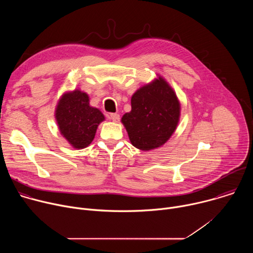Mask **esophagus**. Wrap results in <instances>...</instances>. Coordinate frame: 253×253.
Instances as JSON below:
<instances>
[{
	"mask_svg": "<svg viewBox=\"0 0 253 253\" xmlns=\"http://www.w3.org/2000/svg\"><path fill=\"white\" fill-rule=\"evenodd\" d=\"M108 119L113 121V122H118L120 119V115L117 113H110L109 115H108Z\"/></svg>",
	"mask_w": 253,
	"mask_h": 253,
	"instance_id": "obj_1",
	"label": "esophagus"
}]
</instances>
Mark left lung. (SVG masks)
Returning a JSON list of instances; mask_svg holds the SVG:
<instances>
[{
  "instance_id": "obj_1",
  "label": "left lung",
  "mask_w": 253,
  "mask_h": 253,
  "mask_svg": "<svg viewBox=\"0 0 253 253\" xmlns=\"http://www.w3.org/2000/svg\"><path fill=\"white\" fill-rule=\"evenodd\" d=\"M136 90L131 111L121 122L132 145L142 151L157 149L171 138L181 115V105L170 84L161 75Z\"/></svg>"
}]
</instances>
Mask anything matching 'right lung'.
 Instances as JSON below:
<instances>
[{"label":"right lung","instance_id":"1","mask_svg":"<svg viewBox=\"0 0 253 253\" xmlns=\"http://www.w3.org/2000/svg\"><path fill=\"white\" fill-rule=\"evenodd\" d=\"M55 119L60 134L75 149L88 147L95 138L105 116L90 105L89 95L80 89L66 91L55 108Z\"/></svg>","mask_w":253,"mask_h":253}]
</instances>
